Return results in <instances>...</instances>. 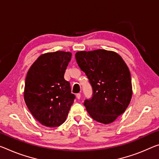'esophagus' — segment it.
<instances>
[{
    "label": "esophagus",
    "mask_w": 159,
    "mask_h": 159,
    "mask_svg": "<svg viewBox=\"0 0 159 159\" xmlns=\"http://www.w3.org/2000/svg\"><path fill=\"white\" fill-rule=\"evenodd\" d=\"M80 97H81V95H80V93H78V94H76V98H78V99H80Z\"/></svg>",
    "instance_id": "obj_1"
}]
</instances>
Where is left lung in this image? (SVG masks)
<instances>
[{"instance_id":"8db88e82","label":"left lung","mask_w":159,"mask_h":159,"mask_svg":"<svg viewBox=\"0 0 159 159\" xmlns=\"http://www.w3.org/2000/svg\"><path fill=\"white\" fill-rule=\"evenodd\" d=\"M77 64L93 88L84 105L93 120L110 124L124 113L132 96L129 68L117 53L105 49L75 53Z\"/></svg>"}]
</instances>
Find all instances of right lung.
<instances>
[{"label":"right lung","mask_w":159,"mask_h":159,"mask_svg":"<svg viewBox=\"0 0 159 159\" xmlns=\"http://www.w3.org/2000/svg\"><path fill=\"white\" fill-rule=\"evenodd\" d=\"M71 55L63 51L40 55L27 74L25 102L35 119L46 127L62 125L75 99L64 78Z\"/></svg>","instance_id":"add662e5"}]
</instances>
